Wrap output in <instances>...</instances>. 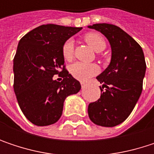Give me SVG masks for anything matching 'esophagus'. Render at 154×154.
Masks as SVG:
<instances>
[{
	"mask_svg": "<svg viewBox=\"0 0 154 154\" xmlns=\"http://www.w3.org/2000/svg\"><path fill=\"white\" fill-rule=\"evenodd\" d=\"M86 85H87V84H86L85 82H81V86H82V88H85Z\"/></svg>",
	"mask_w": 154,
	"mask_h": 154,
	"instance_id": "34e87169",
	"label": "esophagus"
}]
</instances>
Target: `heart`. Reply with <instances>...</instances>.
Returning a JSON list of instances; mask_svg holds the SVG:
<instances>
[{
  "instance_id": "1",
  "label": "heart",
  "mask_w": 154,
  "mask_h": 154,
  "mask_svg": "<svg viewBox=\"0 0 154 154\" xmlns=\"http://www.w3.org/2000/svg\"><path fill=\"white\" fill-rule=\"evenodd\" d=\"M85 41L96 51H101L106 47V42L103 36L96 32H90L84 37ZM62 56L66 60H71L74 55L73 41L69 39L62 45ZM98 67L95 64H87L83 62H76L69 68L72 77L80 81H86L90 77L98 73Z\"/></svg>"
}]
</instances>
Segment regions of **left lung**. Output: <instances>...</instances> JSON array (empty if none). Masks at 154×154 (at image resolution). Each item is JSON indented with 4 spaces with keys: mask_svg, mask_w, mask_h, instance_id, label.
I'll list each match as a JSON object with an SVG mask.
<instances>
[{
    "mask_svg": "<svg viewBox=\"0 0 154 154\" xmlns=\"http://www.w3.org/2000/svg\"><path fill=\"white\" fill-rule=\"evenodd\" d=\"M88 27L104 35L111 47L110 63L96 77L103 85L101 97L88 105V116L98 126L115 127L128 119L141 95L146 70L143 51L115 25L102 23Z\"/></svg>",
    "mask_w": 154,
    "mask_h": 154,
    "instance_id": "1",
    "label": "left lung"
}]
</instances>
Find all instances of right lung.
Segmentation results:
<instances>
[{"label": "right lung", "mask_w": 154, "mask_h": 154, "mask_svg": "<svg viewBox=\"0 0 154 154\" xmlns=\"http://www.w3.org/2000/svg\"><path fill=\"white\" fill-rule=\"evenodd\" d=\"M82 27L42 25L24 35L14 60V92L23 114L36 126L56 123L69 95L81 89L65 69L62 45ZM59 74L61 82L53 79Z\"/></svg>", "instance_id": "right-lung-1"}]
</instances>
